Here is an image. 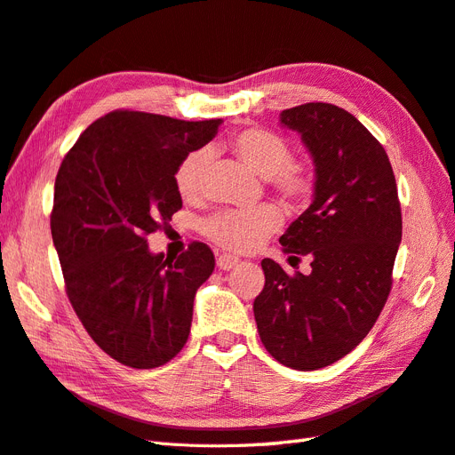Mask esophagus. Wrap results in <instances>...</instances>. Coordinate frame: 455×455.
<instances>
[{
  "label": "esophagus",
  "mask_w": 455,
  "mask_h": 455,
  "mask_svg": "<svg viewBox=\"0 0 455 455\" xmlns=\"http://www.w3.org/2000/svg\"><path fill=\"white\" fill-rule=\"evenodd\" d=\"M216 264H218V267L222 269V271H229V269H233V267L239 264V259L233 258L231 254H220L218 259H216Z\"/></svg>",
  "instance_id": "obj_1"
}]
</instances>
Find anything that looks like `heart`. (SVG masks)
<instances>
[{
  "label": "heart",
  "instance_id": "obj_1",
  "mask_svg": "<svg viewBox=\"0 0 455 455\" xmlns=\"http://www.w3.org/2000/svg\"><path fill=\"white\" fill-rule=\"evenodd\" d=\"M229 149L252 172L266 178L275 196L298 209L309 203L315 191V171L304 159L292 157V148L279 132L251 127L229 139ZM209 154L194 149L174 169V186L184 199L201 196ZM283 226V214L275 204H259L249 211H220L203 224V233L229 252H252L271 233Z\"/></svg>",
  "mask_w": 455,
  "mask_h": 455
}]
</instances>
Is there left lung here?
I'll return each mask as SVG.
<instances>
[{"instance_id": "8db88e82", "label": "left lung", "mask_w": 455, "mask_h": 455, "mask_svg": "<svg viewBox=\"0 0 455 455\" xmlns=\"http://www.w3.org/2000/svg\"><path fill=\"white\" fill-rule=\"evenodd\" d=\"M281 123L315 161V199L279 239L284 254L311 258V273L261 259L254 319L275 361L319 370L359 346L389 298L401 201L383 146L343 108L307 102L284 109Z\"/></svg>"}]
</instances>
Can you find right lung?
<instances>
[{
	"mask_svg": "<svg viewBox=\"0 0 455 455\" xmlns=\"http://www.w3.org/2000/svg\"><path fill=\"white\" fill-rule=\"evenodd\" d=\"M220 123L114 109L62 159L51 233L66 294L96 346L125 366H163L188 341L214 254L199 241L178 258L151 254L148 235L182 209L176 164Z\"/></svg>",
	"mask_w": 455,
	"mask_h": 455,
	"instance_id": "right-lung-1",
	"label": "right lung"
}]
</instances>
